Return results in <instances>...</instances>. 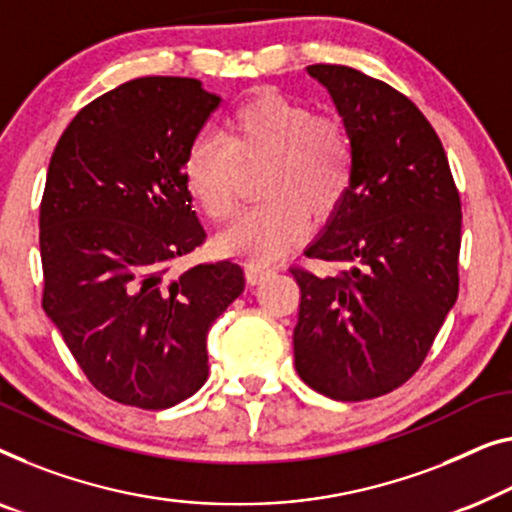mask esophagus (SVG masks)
Masks as SVG:
<instances>
[{"instance_id": "1", "label": "esophagus", "mask_w": 512, "mask_h": 512, "mask_svg": "<svg viewBox=\"0 0 512 512\" xmlns=\"http://www.w3.org/2000/svg\"><path fill=\"white\" fill-rule=\"evenodd\" d=\"M272 272H274L272 268H263V265L249 263V265H247V284H251V286L261 284V281L268 279Z\"/></svg>"}]
</instances>
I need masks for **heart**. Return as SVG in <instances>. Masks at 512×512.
<instances>
[{
	"instance_id": "obj_1",
	"label": "heart",
	"mask_w": 512,
	"mask_h": 512,
	"mask_svg": "<svg viewBox=\"0 0 512 512\" xmlns=\"http://www.w3.org/2000/svg\"><path fill=\"white\" fill-rule=\"evenodd\" d=\"M351 136L337 117L316 115L307 103L265 90L228 117L224 136H196L184 157L194 201L214 221L238 210L244 173L256 180L261 205L219 235L224 254L265 265L302 240L311 219H325L344 201L353 180Z\"/></svg>"
}]
</instances>
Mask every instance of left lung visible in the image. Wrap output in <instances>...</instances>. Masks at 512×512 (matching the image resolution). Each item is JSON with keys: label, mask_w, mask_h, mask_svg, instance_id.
I'll return each instance as SVG.
<instances>
[{"label": "left lung", "mask_w": 512, "mask_h": 512, "mask_svg": "<svg viewBox=\"0 0 512 512\" xmlns=\"http://www.w3.org/2000/svg\"><path fill=\"white\" fill-rule=\"evenodd\" d=\"M351 136L355 166L344 201L305 256L295 369L339 402L397 390L425 362L459 291L462 203L448 157L409 96L342 64H311Z\"/></svg>", "instance_id": "1"}]
</instances>
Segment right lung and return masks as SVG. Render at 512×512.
Here are the masks:
<instances>
[{
  "label": "right lung",
  "mask_w": 512,
  "mask_h": 512,
  "mask_svg": "<svg viewBox=\"0 0 512 512\" xmlns=\"http://www.w3.org/2000/svg\"><path fill=\"white\" fill-rule=\"evenodd\" d=\"M219 96L196 78L129 80L57 140L41 198L43 309L96 390L159 411L207 379V330L244 291L240 263L173 270L205 242L184 175Z\"/></svg>",
  "instance_id": "obj_1"
}]
</instances>
